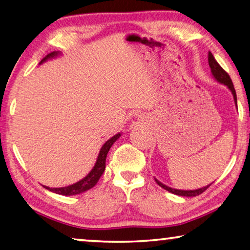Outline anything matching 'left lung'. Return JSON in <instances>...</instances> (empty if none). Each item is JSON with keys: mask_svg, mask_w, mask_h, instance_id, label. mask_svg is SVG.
<instances>
[{"mask_svg": "<svg viewBox=\"0 0 250 250\" xmlns=\"http://www.w3.org/2000/svg\"><path fill=\"white\" fill-rule=\"evenodd\" d=\"M208 63H209V66H210V69H211L212 75H213V77H215L216 80L218 82L223 83V84H225V85H227L228 89L231 91V93H232V96H233V100H235V104L237 105L236 90H235V88H233L231 79H230V77H229V74L226 72V71L219 65V63L216 61V59L213 58V55H212L211 52L208 53ZM154 180H156V182L160 186V187H162V188L166 189V190H168L169 192L175 193V195L182 196V197H196L198 195H200V193H203L204 191H206V190H207L209 187H210V185H211L210 184V185H208L207 187H204V188H200V189H196V190H178V189L170 188V187H168V186L161 184L159 180H157V179H154Z\"/></svg>", "mask_w": 250, "mask_h": 250, "instance_id": "obj_1", "label": "left lung"}]
</instances>
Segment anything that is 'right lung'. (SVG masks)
<instances>
[{
  "mask_svg": "<svg viewBox=\"0 0 250 250\" xmlns=\"http://www.w3.org/2000/svg\"><path fill=\"white\" fill-rule=\"evenodd\" d=\"M57 54H58L57 52H51V53L47 54L41 62L45 61L46 59H49V58H53L54 55H57ZM119 137H120V133L116 134V136L111 138V139H109L104 146H102V148L100 150V153H99V156H98V160L96 162V165H94L93 169L91 170L89 175L83 178L82 180L78 181L77 184L68 186V187L49 188V187H45V186H44V187L47 190H50V191H53L55 193H58V195H63V196H73V195H78V193H82L84 191H88L89 189H91L97 185V182L99 181V179H100L102 173H104V169H105L106 154H108V151L110 150V148L112 146V145L114 144V142H116V140L118 139Z\"/></svg>",
  "mask_w": 250,
  "mask_h": 250,
  "instance_id": "1",
  "label": "right lung"
}]
</instances>
